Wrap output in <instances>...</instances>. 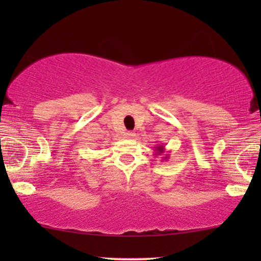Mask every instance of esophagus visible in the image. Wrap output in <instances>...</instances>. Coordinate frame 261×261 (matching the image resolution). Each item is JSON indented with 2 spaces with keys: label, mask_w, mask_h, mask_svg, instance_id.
<instances>
[{
  "label": "esophagus",
  "mask_w": 261,
  "mask_h": 261,
  "mask_svg": "<svg viewBox=\"0 0 261 261\" xmlns=\"http://www.w3.org/2000/svg\"><path fill=\"white\" fill-rule=\"evenodd\" d=\"M134 136L135 134L131 133V131H126V133H125V137H126V139H133Z\"/></svg>",
  "instance_id": "34e87169"
}]
</instances>
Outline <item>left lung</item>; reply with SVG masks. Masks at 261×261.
I'll list each match as a JSON object with an SVG mask.
<instances>
[{
	"mask_svg": "<svg viewBox=\"0 0 261 261\" xmlns=\"http://www.w3.org/2000/svg\"><path fill=\"white\" fill-rule=\"evenodd\" d=\"M154 155L157 157V155H161L162 157V161L164 160H168L169 158V154H164L166 153V148H164V145H157L154 147Z\"/></svg>",
	"mask_w": 261,
	"mask_h": 261,
	"instance_id": "8db88e82",
	"label": "left lung"
}]
</instances>
